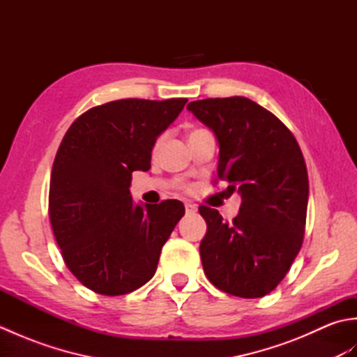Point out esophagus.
<instances>
[{
	"label": "esophagus",
	"instance_id": "esophagus-1",
	"mask_svg": "<svg viewBox=\"0 0 357 357\" xmlns=\"http://www.w3.org/2000/svg\"><path fill=\"white\" fill-rule=\"evenodd\" d=\"M185 211H187V213H196V211H198V207H196L195 204L185 202Z\"/></svg>",
	"mask_w": 357,
	"mask_h": 357
}]
</instances>
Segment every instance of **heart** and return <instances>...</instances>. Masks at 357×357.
<instances>
[{"label":"heart","instance_id":"obj_1","mask_svg":"<svg viewBox=\"0 0 357 357\" xmlns=\"http://www.w3.org/2000/svg\"><path fill=\"white\" fill-rule=\"evenodd\" d=\"M159 144H161V139H158V141H156V144H155V149H158V147H159Z\"/></svg>","mask_w":357,"mask_h":357}]
</instances>
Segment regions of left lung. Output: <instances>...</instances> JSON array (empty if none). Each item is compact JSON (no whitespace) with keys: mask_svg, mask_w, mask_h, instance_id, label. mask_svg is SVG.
I'll return each instance as SVG.
<instances>
[{"mask_svg":"<svg viewBox=\"0 0 357 357\" xmlns=\"http://www.w3.org/2000/svg\"><path fill=\"white\" fill-rule=\"evenodd\" d=\"M187 109L215 133L218 178L242 199L233 224L199 207L207 222L204 273L225 293L262 298L285 278L304 241L308 174L299 144L282 121L244 96L208 98Z\"/></svg>","mask_w":357,"mask_h":357,"instance_id":"1","label":"left lung"}]
</instances>
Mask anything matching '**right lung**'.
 <instances>
[{"mask_svg": "<svg viewBox=\"0 0 357 357\" xmlns=\"http://www.w3.org/2000/svg\"><path fill=\"white\" fill-rule=\"evenodd\" d=\"M185 102L112 101L82 113L64 135L52 167L49 218L66 265L95 293L119 296L149 282L185 213L181 201L136 206L130 195L132 173L150 169L156 138Z\"/></svg>", "mask_w": 357, "mask_h": 357, "instance_id": "add662e5", "label": "right lung"}]
</instances>
